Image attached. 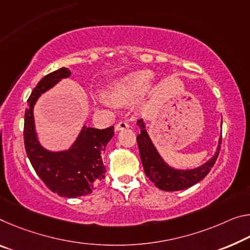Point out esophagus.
I'll return each mask as SVG.
<instances>
[{
	"label": "esophagus",
	"instance_id": "obj_1",
	"mask_svg": "<svg viewBox=\"0 0 250 250\" xmlns=\"http://www.w3.org/2000/svg\"><path fill=\"white\" fill-rule=\"evenodd\" d=\"M126 128H129L128 122H126V121H120L116 125V128H114V130H116V131H121V130H125Z\"/></svg>",
	"mask_w": 250,
	"mask_h": 250
}]
</instances>
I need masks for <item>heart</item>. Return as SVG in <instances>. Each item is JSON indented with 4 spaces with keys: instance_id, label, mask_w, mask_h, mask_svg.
<instances>
[{
    "instance_id": "1",
    "label": "heart",
    "mask_w": 250,
    "mask_h": 250,
    "mask_svg": "<svg viewBox=\"0 0 250 250\" xmlns=\"http://www.w3.org/2000/svg\"><path fill=\"white\" fill-rule=\"evenodd\" d=\"M152 77L153 73L146 69L125 73L105 86L104 98L111 104L125 105L139 96L136 105L137 108H144L152 90Z\"/></svg>"
}]
</instances>
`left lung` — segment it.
Returning <instances> with one entry per match:
<instances>
[{
	"label": "left lung",
	"mask_w": 250,
	"mask_h": 250,
	"mask_svg": "<svg viewBox=\"0 0 250 250\" xmlns=\"http://www.w3.org/2000/svg\"><path fill=\"white\" fill-rule=\"evenodd\" d=\"M137 125L141 130V132L137 137V142L139 146L145 173L157 188L164 190V191H178V190L190 188L191 186L203 180L215 165L220 151L221 136L218 140L215 154L207 162L193 169H177L169 166L158 152L157 148L146 132L144 119L138 120Z\"/></svg>",
	"instance_id": "1"
}]
</instances>
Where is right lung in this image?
<instances>
[{
    "mask_svg": "<svg viewBox=\"0 0 250 250\" xmlns=\"http://www.w3.org/2000/svg\"><path fill=\"white\" fill-rule=\"evenodd\" d=\"M70 75L68 68H61L38 83L27 100L23 134L29 160L46 187L61 197L77 198L92 192L94 186L104 178L106 170L101 153L114 131L113 126L100 130L83 125L69 149L52 151L40 144L35 130L34 105L43 93Z\"/></svg>",
    "mask_w": 250,
    "mask_h": 250,
    "instance_id": "add662e5",
    "label": "right lung"
}]
</instances>
